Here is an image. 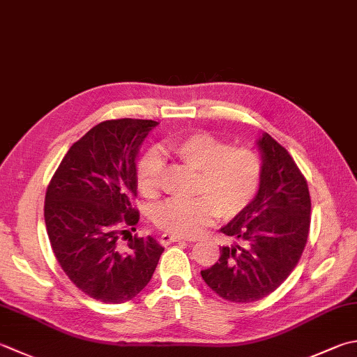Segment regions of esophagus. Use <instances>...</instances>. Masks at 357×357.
<instances>
[{"mask_svg": "<svg viewBox=\"0 0 357 357\" xmlns=\"http://www.w3.org/2000/svg\"><path fill=\"white\" fill-rule=\"evenodd\" d=\"M181 240H183L181 236L170 235V234H162V235H160V238H159V241H160V244H162V246H169V244L181 241Z\"/></svg>", "mask_w": 357, "mask_h": 357, "instance_id": "34e87169", "label": "esophagus"}]
</instances>
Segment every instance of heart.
Instances as JSON below:
<instances>
[{
  "label": "heart",
  "instance_id": "heart-1",
  "mask_svg": "<svg viewBox=\"0 0 357 357\" xmlns=\"http://www.w3.org/2000/svg\"><path fill=\"white\" fill-rule=\"evenodd\" d=\"M167 149L181 162L199 172L197 193L188 202L167 201L160 204L153 221L165 232L195 236L212 225L216 215L232 220L241 215L257 197L261 185L260 156L246 146H230L208 132H187L167 142ZM162 158L155 149L146 150L136 165V184L144 197L153 198L159 190Z\"/></svg>",
  "mask_w": 357,
  "mask_h": 357
}]
</instances>
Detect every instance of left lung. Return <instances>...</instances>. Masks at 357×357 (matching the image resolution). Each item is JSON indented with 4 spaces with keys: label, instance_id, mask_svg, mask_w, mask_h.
<instances>
[{
    "label": "left lung",
    "instance_id": "left-lung-1",
    "mask_svg": "<svg viewBox=\"0 0 357 357\" xmlns=\"http://www.w3.org/2000/svg\"><path fill=\"white\" fill-rule=\"evenodd\" d=\"M263 178L255 199L221 232L236 241L220 248L213 266L201 271L208 288L235 303L257 302L297 266L308 240L311 199L294 159L268 132L257 139Z\"/></svg>",
    "mask_w": 357,
    "mask_h": 357
}]
</instances>
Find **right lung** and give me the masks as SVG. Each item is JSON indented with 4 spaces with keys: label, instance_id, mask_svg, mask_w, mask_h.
<instances>
[{
    "label": "right lung",
    "instance_id": "1",
    "mask_svg": "<svg viewBox=\"0 0 357 357\" xmlns=\"http://www.w3.org/2000/svg\"><path fill=\"white\" fill-rule=\"evenodd\" d=\"M155 121L117 119L91 128L59 165L47 185L45 222L63 272L103 303L135 298L155 272L164 248L149 236H119L137 225L136 159Z\"/></svg>",
    "mask_w": 357,
    "mask_h": 357
}]
</instances>
